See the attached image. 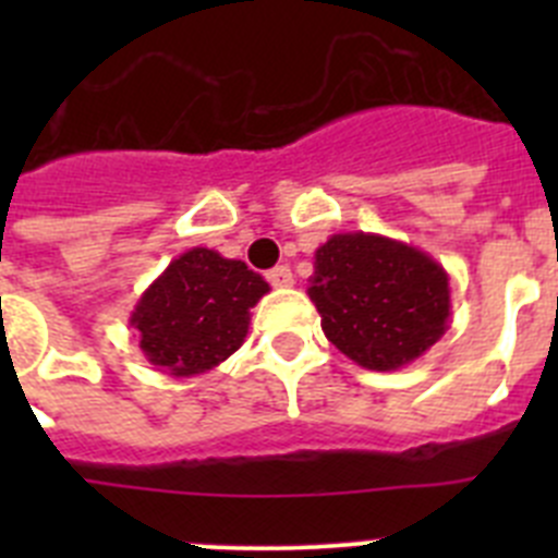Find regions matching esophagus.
<instances>
[{
	"label": "esophagus",
	"mask_w": 558,
	"mask_h": 558,
	"mask_svg": "<svg viewBox=\"0 0 558 558\" xmlns=\"http://www.w3.org/2000/svg\"><path fill=\"white\" fill-rule=\"evenodd\" d=\"M268 282L274 288H293V274H290L288 265H276L268 270Z\"/></svg>",
	"instance_id": "obj_1"
}]
</instances>
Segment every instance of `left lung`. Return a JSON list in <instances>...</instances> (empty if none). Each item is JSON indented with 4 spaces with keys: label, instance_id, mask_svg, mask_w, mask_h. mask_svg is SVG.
<instances>
[{
    "label": "left lung",
    "instance_id": "left-lung-1",
    "mask_svg": "<svg viewBox=\"0 0 558 558\" xmlns=\"http://www.w3.org/2000/svg\"><path fill=\"white\" fill-rule=\"evenodd\" d=\"M307 295L340 352L372 372H397L450 327V276L425 251L347 231L315 251Z\"/></svg>",
    "mask_w": 558,
    "mask_h": 558
}]
</instances>
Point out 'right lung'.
Returning a JSON list of instances; mask_svg holds the SVG:
<instances>
[{"instance_id": "1", "label": "right lung", "mask_w": 558, "mask_h": 558, "mask_svg": "<svg viewBox=\"0 0 558 558\" xmlns=\"http://www.w3.org/2000/svg\"><path fill=\"white\" fill-rule=\"evenodd\" d=\"M263 276L243 259L190 248L140 295L131 327L156 372L198 377L243 347L251 307L268 293Z\"/></svg>"}]
</instances>
